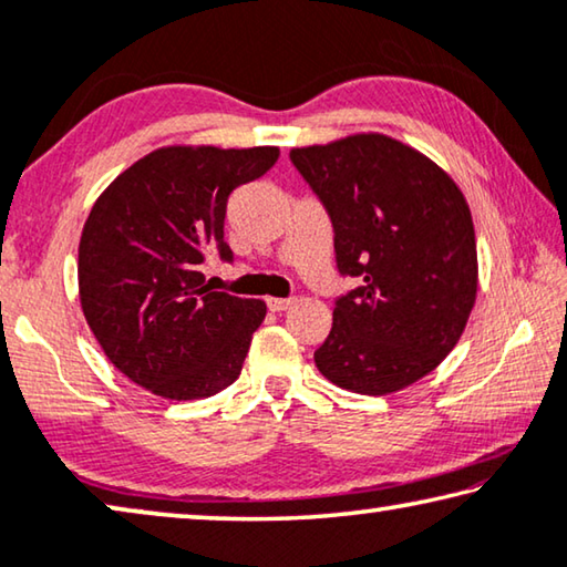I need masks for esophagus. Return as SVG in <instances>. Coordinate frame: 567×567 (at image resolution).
Returning a JSON list of instances; mask_svg holds the SVG:
<instances>
[{
	"label": "esophagus",
	"mask_w": 567,
	"mask_h": 567,
	"mask_svg": "<svg viewBox=\"0 0 567 567\" xmlns=\"http://www.w3.org/2000/svg\"><path fill=\"white\" fill-rule=\"evenodd\" d=\"M267 306H269V310L282 312V310L295 306V298H267Z\"/></svg>",
	"instance_id": "esophagus-1"
}]
</instances>
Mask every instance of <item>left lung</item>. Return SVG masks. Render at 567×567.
<instances>
[{
	"instance_id": "1",
	"label": "left lung",
	"mask_w": 567,
	"mask_h": 567,
	"mask_svg": "<svg viewBox=\"0 0 567 567\" xmlns=\"http://www.w3.org/2000/svg\"><path fill=\"white\" fill-rule=\"evenodd\" d=\"M292 165L333 224L336 300L316 351L328 382L382 396L430 374L466 331L478 290L471 208L441 165L379 132L292 147Z\"/></svg>"
}]
</instances>
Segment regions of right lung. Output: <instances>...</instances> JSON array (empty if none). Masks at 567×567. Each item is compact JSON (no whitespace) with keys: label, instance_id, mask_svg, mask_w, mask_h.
Wrapping results in <instances>:
<instances>
[{"label":"right lung","instance_id":"right-lung-1","mask_svg":"<svg viewBox=\"0 0 567 567\" xmlns=\"http://www.w3.org/2000/svg\"><path fill=\"white\" fill-rule=\"evenodd\" d=\"M277 147L171 145L126 167L96 198L79 244V295L106 359L165 400H203L241 374L265 300L203 282L224 241L226 200L277 163Z\"/></svg>","mask_w":567,"mask_h":567}]
</instances>
